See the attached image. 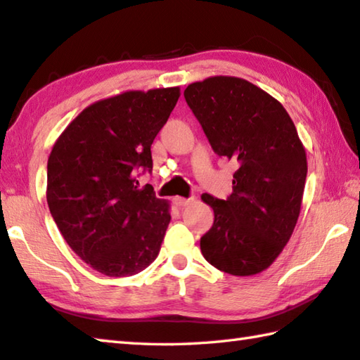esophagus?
Here are the masks:
<instances>
[{
    "mask_svg": "<svg viewBox=\"0 0 360 360\" xmlns=\"http://www.w3.org/2000/svg\"><path fill=\"white\" fill-rule=\"evenodd\" d=\"M193 198H182V197H174L173 198V202L178 207H184V206H187L188 202H191Z\"/></svg>",
    "mask_w": 360,
    "mask_h": 360,
    "instance_id": "esophagus-1",
    "label": "esophagus"
}]
</instances>
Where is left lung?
Returning <instances> with one entry per match:
<instances>
[{"label":"left lung","mask_w":360,"mask_h":360,"mask_svg":"<svg viewBox=\"0 0 360 360\" xmlns=\"http://www.w3.org/2000/svg\"><path fill=\"white\" fill-rule=\"evenodd\" d=\"M184 97L214 153L238 165L230 197H201L214 209L201 253L219 271L253 276L276 261L296 226L305 149L282 103L243 78H206Z\"/></svg>","instance_id":"1"}]
</instances>
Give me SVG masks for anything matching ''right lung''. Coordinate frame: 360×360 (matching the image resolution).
<instances>
[{
    "instance_id": "add662e5",
    "label": "right lung",
    "mask_w": 360,
    "mask_h": 360,
    "mask_svg": "<svg viewBox=\"0 0 360 360\" xmlns=\"http://www.w3.org/2000/svg\"><path fill=\"white\" fill-rule=\"evenodd\" d=\"M179 88L127 91L93 103L56 140L47 163L50 214L69 247L108 277L139 274L158 258L169 205L153 186L151 145Z\"/></svg>"
}]
</instances>
